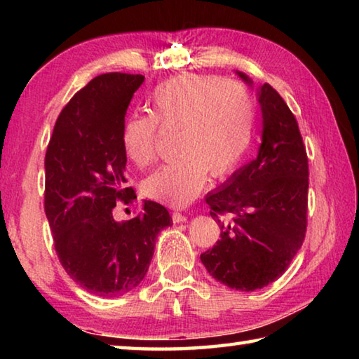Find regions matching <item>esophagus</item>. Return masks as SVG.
<instances>
[{"label": "esophagus", "instance_id": "1", "mask_svg": "<svg viewBox=\"0 0 359 359\" xmlns=\"http://www.w3.org/2000/svg\"><path fill=\"white\" fill-rule=\"evenodd\" d=\"M172 222L174 223H184V222H187V217L184 214H180V212H172Z\"/></svg>", "mask_w": 359, "mask_h": 359}]
</instances>
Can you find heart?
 Returning a JSON list of instances; mask_svg holds the SVG:
<instances>
[{
	"instance_id": "heart-1",
	"label": "heart",
	"mask_w": 359,
	"mask_h": 359,
	"mask_svg": "<svg viewBox=\"0 0 359 359\" xmlns=\"http://www.w3.org/2000/svg\"><path fill=\"white\" fill-rule=\"evenodd\" d=\"M151 115H133L121 131L126 158L139 168L154 163L156 123L179 128L177 158L151 172L142 191L155 201L182 208L194 199L212 177H224L241 165L250 145L255 104L238 82L182 74L169 79L150 96Z\"/></svg>"
}]
</instances>
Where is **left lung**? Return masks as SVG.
Returning a JSON list of instances; mask_svg holds the SVG:
<instances>
[{"label": "left lung", "mask_w": 359, "mask_h": 359, "mask_svg": "<svg viewBox=\"0 0 359 359\" xmlns=\"http://www.w3.org/2000/svg\"><path fill=\"white\" fill-rule=\"evenodd\" d=\"M236 74L253 88L250 77ZM257 98L263 118L257 158L205 196L222 234L201 261L215 280L239 291L277 280L301 248L307 226L309 166L297 121L269 83L259 85ZM218 213H229L231 222H220Z\"/></svg>", "instance_id": "1"}]
</instances>
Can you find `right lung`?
I'll return each instance as SVG.
<instances>
[{
  "label": "right lung",
  "instance_id": "1",
  "mask_svg": "<svg viewBox=\"0 0 359 359\" xmlns=\"http://www.w3.org/2000/svg\"><path fill=\"white\" fill-rule=\"evenodd\" d=\"M144 79L121 72L92 79L60 114L46 154L44 209L60 263L77 285L104 297L144 280L156 236L172 224L155 201H145L131 220L112 217L118 199L136 198L125 187L121 131Z\"/></svg>",
  "mask_w": 359,
  "mask_h": 359
}]
</instances>
